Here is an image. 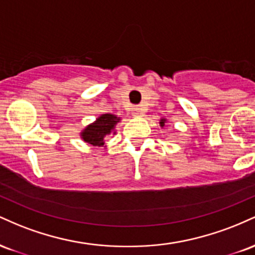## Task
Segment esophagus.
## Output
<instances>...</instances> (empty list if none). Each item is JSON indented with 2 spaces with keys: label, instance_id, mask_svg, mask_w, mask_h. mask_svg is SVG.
Here are the masks:
<instances>
[{
  "label": "esophagus",
  "instance_id": "esophagus-1",
  "mask_svg": "<svg viewBox=\"0 0 255 255\" xmlns=\"http://www.w3.org/2000/svg\"><path fill=\"white\" fill-rule=\"evenodd\" d=\"M131 115L136 116V118H139V116H144L145 110L142 109L141 107H135V108H133V110H131Z\"/></svg>",
  "mask_w": 255,
  "mask_h": 255
}]
</instances>
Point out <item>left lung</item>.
Wrapping results in <instances>:
<instances>
[{"label":"left lung","mask_w":255,"mask_h":255,"mask_svg":"<svg viewBox=\"0 0 255 255\" xmlns=\"http://www.w3.org/2000/svg\"><path fill=\"white\" fill-rule=\"evenodd\" d=\"M166 122H168V120H166L165 118H162V119L159 120V126L163 128V127H164V126H165Z\"/></svg>","instance_id":"1"}]
</instances>
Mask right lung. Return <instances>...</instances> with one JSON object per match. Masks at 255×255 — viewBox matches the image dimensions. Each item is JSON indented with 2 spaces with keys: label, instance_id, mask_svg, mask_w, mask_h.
I'll list each match as a JSON object with an SVG mask.
<instances>
[{
  "label": "right lung",
  "instance_id": "1",
  "mask_svg": "<svg viewBox=\"0 0 255 255\" xmlns=\"http://www.w3.org/2000/svg\"><path fill=\"white\" fill-rule=\"evenodd\" d=\"M121 121V118L114 114H102L96 121L87 125L80 131V137L83 141L93 146H104L105 137L110 134H116V125Z\"/></svg>",
  "mask_w": 255,
  "mask_h": 255
}]
</instances>
